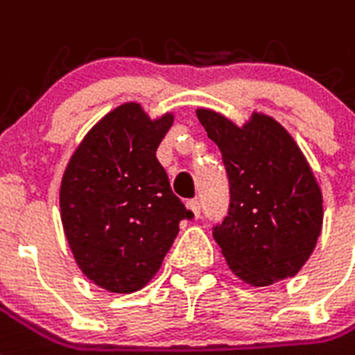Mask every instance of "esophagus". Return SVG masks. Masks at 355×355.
<instances>
[{
	"instance_id": "esophagus-1",
	"label": "esophagus",
	"mask_w": 355,
	"mask_h": 355,
	"mask_svg": "<svg viewBox=\"0 0 355 355\" xmlns=\"http://www.w3.org/2000/svg\"><path fill=\"white\" fill-rule=\"evenodd\" d=\"M187 207L191 209L196 218L200 216V213H202V205H200V200H198V198H192V200H189V202H187Z\"/></svg>"
}]
</instances>
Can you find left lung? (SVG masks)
<instances>
[{
	"label": "left lung",
	"mask_w": 355,
	"mask_h": 355,
	"mask_svg": "<svg viewBox=\"0 0 355 355\" xmlns=\"http://www.w3.org/2000/svg\"><path fill=\"white\" fill-rule=\"evenodd\" d=\"M198 120L220 150L230 181L227 215L213 237L232 272L254 287L296 276L322 227V192L300 148L265 114L244 128L207 109Z\"/></svg>",
	"instance_id": "8db88e82"
}]
</instances>
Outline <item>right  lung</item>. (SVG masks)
Here are the masks:
<instances>
[{
  "label": "right lung",
  "instance_id": "obj_1",
  "mask_svg": "<svg viewBox=\"0 0 355 355\" xmlns=\"http://www.w3.org/2000/svg\"><path fill=\"white\" fill-rule=\"evenodd\" d=\"M172 122V114L150 120L139 103L120 105L90 129L66 166V241L85 276L101 289H142L161 268L180 222L194 218L155 157Z\"/></svg>",
  "mask_w": 355,
  "mask_h": 355
}]
</instances>
